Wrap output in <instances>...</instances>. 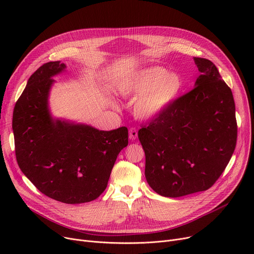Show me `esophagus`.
I'll return each mask as SVG.
<instances>
[{"instance_id": "obj_1", "label": "esophagus", "mask_w": 254, "mask_h": 254, "mask_svg": "<svg viewBox=\"0 0 254 254\" xmlns=\"http://www.w3.org/2000/svg\"><path fill=\"white\" fill-rule=\"evenodd\" d=\"M128 138H129L131 141H134V140H136V139L138 138V130H137L135 127L129 128Z\"/></svg>"}]
</instances>
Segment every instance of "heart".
Listing matches in <instances>:
<instances>
[{"mask_svg":"<svg viewBox=\"0 0 254 254\" xmlns=\"http://www.w3.org/2000/svg\"><path fill=\"white\" fill-rule=\"evenodd\" d=\"M183 88V78L163 66H148L123 79L118 91L123 97H139L134 106L137 117L153 119L167 111Z\"/></svg>","mask_w":254,"mask_h":254,"instance_id":"1","label":"heart"}]
</instances>
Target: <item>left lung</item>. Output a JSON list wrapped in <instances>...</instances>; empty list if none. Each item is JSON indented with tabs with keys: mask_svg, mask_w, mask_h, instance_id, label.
<instances>
[{
	"mask_svg": "<svg viewBox=\"0 0 254 254\" xmlns=\"http://www.w3.org/2000/svg\"><path fill=\"white\" fill-rule=\"evenodd\" d=\"M193 60L201 73L194 87L138 132L145 151L146 180L163 196L210 189L236 147L233 92L211 61Z\"/></svg>",
	"mask_w": 254,
	"mask_h": 254,
	"instance_id": "8db88e82",
	"label": "left lung"
}]
</instances>
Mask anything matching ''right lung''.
Returning <instances> with one entry per match:
<instances>
[{
  "label": "right lung",
  "instance_id": "add662e5",
  "mask_svg": "<svg viewBox=\"0 0 254 254\" xmlns=\"http://www.w3.org/2000/svg\"><path fill=\"white\" fill-rule=\"evenodd\" d=\"M66 68L44 64L29 78L13 111L17 164L45 195L65 204L93 201L106 190L117 155L128 144L126 127L100 130L52 118L48 97Z\"/></svg>",
  "mask_w": 254,
  "mask_h": 254
}]
</instances>
